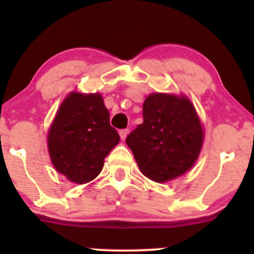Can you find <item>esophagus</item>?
<instances>
[{"label": "esophagus", "instance_id": "obj_1", "mask_svg": "<svg viewBox=\"0 0 254 254\" xmlns=\"http://www.w3.org/2000/svg\"><path fill=\"white\" fill-rule=\"evenodd\" d=\"M127 134H129V129H122V130H120V131H119L120 139L125 140V139H127Z\"/></svg>", "mask_w": 254, "mask_h": 254}]
</instances>
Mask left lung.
Returning <instances> with one entry per match:
<instances>
[{"label":"left lung","instance_id":"obj_1","mask_svg":"<svg viewBox=\"0 0 254 254\" xmlns=\"http://www.w3.org/2000/svg\"><path fill=\"white\" fill-rule=\"evenodd\" d=\"M142 115V124L127 137L142 175L165 183L190 170L203 146L204 132L189 99L150 94Z\"/></svg>","mask_w":254,"mask_h":254}]
</instances>
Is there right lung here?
Segmentation results:
<instances>
[{
    "mask_svg": "<svg viewBox=\"0 0 254 254\" xmlns=\"http://www.w3.org/2000/svg\"><path fill=\"white\" fill-rule=\"evenodd\" d=\"M120 137L109 123L101 94L71 93L61 104L48 134L51 162L73 183L96 178Z\"/></svg>",
    "mask_w": 254,
    "mask_h": 254,
    "instance_id": "1",
    "label": "right lung"
}]
</instances>
